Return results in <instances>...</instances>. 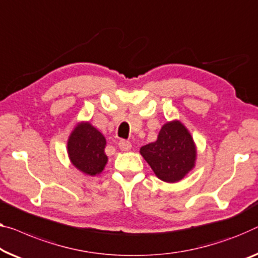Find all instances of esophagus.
<instances>
[{
    "label": "esophagus",
    "instance_id": "34e87169",
    "mask_svg": "<svg viewBox=\"0 0 258 258\" xmlns=\"http://www.w3.org/2000/svg\"><path fill=\"white\" fill-rule=\"evenodd\" d=\"M118 147L121 149V151H128L132 147V145H131V142L127 140H120L118 142Z\"/></svg>",
    "mask_w": 258,
    "mask_h": 258
}]
</instances>
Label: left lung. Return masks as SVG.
Returning <instances> with one entry per match:
<instances>
[{
	"label": "left lung",
	"mask_w": 258,
	"mask_h": 258,
	"mask_svg": "<svg viewBox=\"0 0 258 258\" xmlns=\"http://www.w3.org/2000/svg\"><path fill=\"white\" fill-rule=\"evenodd\" d=\"M140 154L156 177L167 183L183 179L195 168L197 160L194 138L179 120L166 122L156 141L142 146Z\"/></svg>",
	"instance_id": "1"
}]
</instances>
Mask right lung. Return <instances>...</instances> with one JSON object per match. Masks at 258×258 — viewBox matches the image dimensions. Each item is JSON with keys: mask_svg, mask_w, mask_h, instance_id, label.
Here are the masks:
<instances>
[{"mask_svg": "<svg viewBox=\"0 0 258 258\" xmlns=\"http://www.w3.org/2000/svg\"><path fill=\"white\" fill-rule=\"evenodd\" d=\"M105 146V138L97 128L89 121H81L68 138V157L73 166L84 175H99L107 163Z\"/></svg>", "mask_w": 258, "mask_h": 258, "instance_id": "add662e5", "label": "right lung"}]
</instances>
